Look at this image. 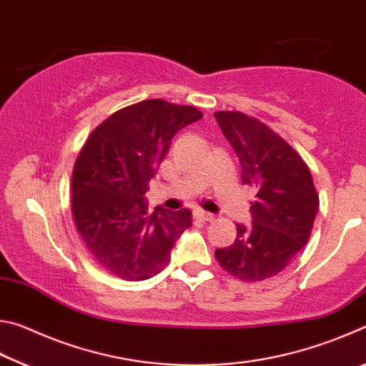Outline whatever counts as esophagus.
I'll return each instance as SVG.
<instances>
[{
	"label": "esophagus",
	"instance_id": "1",
	"mask_svg": "<svg viewBox=\"0 0 366 366\" xmlns=\"http://www.w3.org/2000/svg\"><path fill=\"white\" fill-rule=\"evenodd\" d=\"M194 219L202 221V222H209L214 219V216L208 212H203V209H195L194 212Z\"/></svg>",
	"mask_w": 366,
	"mask_h": 366
}]
</instances>
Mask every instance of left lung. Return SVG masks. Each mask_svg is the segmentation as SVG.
I'll use <instances>...</instances> for the list:
<instances>
[{
    "label": "left lung",
    "mask_w": 366,
    "mask_h": 366,
    "mask_svg": "<svg viewBox=\"0 0 366 366\" xmlns=\"http://www.w3.org/2000/svg\"><path fill=\"white\" fill-rule=\"evenodd\" d=\"M216 121L240 161L242 184L252 189V224H235L232 245L214 257L240 281L276 276L308 242L320 198L308 166L281 135L240 111H218Z\"/></svg>",
    "instance_id": "8db88e82"
}]
</instances>
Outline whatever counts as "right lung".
Here are the masks:
<instances>
[{
	"instance_id": "1",
	"label": "right lung",
	"mask_w": 366,
	"mask_h": 366,
	"mask_svg": "<svg viewBox=\"0 0 366 366\" xmlns=\"http://www.w3.org/2000/svg\"><path fill=\"white\" fill-rule=\"evenodd\" d=\"M202 116L154 98L116 111L86 139L72 171V216L92 258L111 274L150 280L192 226L190 209L152 213L144 195L172 137Z\"/></svg>"
}]
</instances>
